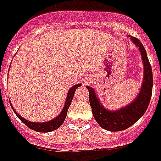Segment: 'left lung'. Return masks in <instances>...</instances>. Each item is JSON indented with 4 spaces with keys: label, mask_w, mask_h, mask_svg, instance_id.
Instances as JSON below:
<instances>
[{
    "label": "left lung",
    "mask_w": 161,
    "mask_h": 161,
    "mask_svg": "<svg viewBox=\"0 0 161 161\" xmlns=\"http://www.w3.org/2000/svg\"><path fill=\"white\" fill-rule=\"evenodd\" d=\"M128 37L139 48L143 64V80L136 97L124 107L116 110H110L102 104L94 89L89 85L86 86L90 93V104L95 120L100 127L108 131H121L135 124L144 115L152 97V68L147 58V52L138 39L132 36Z\"/></svg>",
    "instance_id": "1"
}]
</instances>
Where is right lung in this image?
Listing matches in <instances>:
<instances>
[{
	"instance_id": "obj_1",
	"label": "right lung",
	"mask_w": 161,
	"mask_h": 161,
	"mask_svg": "<svg viewBox=\"0 0 161 161\" xmlns=\"http://www.w3.org/2000/svg\"><path fill=\"white\" fill-rule=\"evenodd\" d=\"M82 84H75L74 86L70 87L68 91V93H67L66 100H65V103H64V105L63 109L62 111L60 112L59 115H57L56 117L53 120H50L48 121H42V122H34V121H31L26 120V118L22 117L21 115H19L16 110L14 108V107L11 104V107H12L13 110L15 113V115H17V117L22 121L23 123L28 127L31 129H33V131L36 132H41V133H48V132H52L53 130H56L57 128H58L63 124V122L64 121L65 118H66L67 115V111H68V108L70 107V103H71V101L73 99L74 94H75V91L77 90V88L80 87Z\"/></svg>"
}]
</instances>
